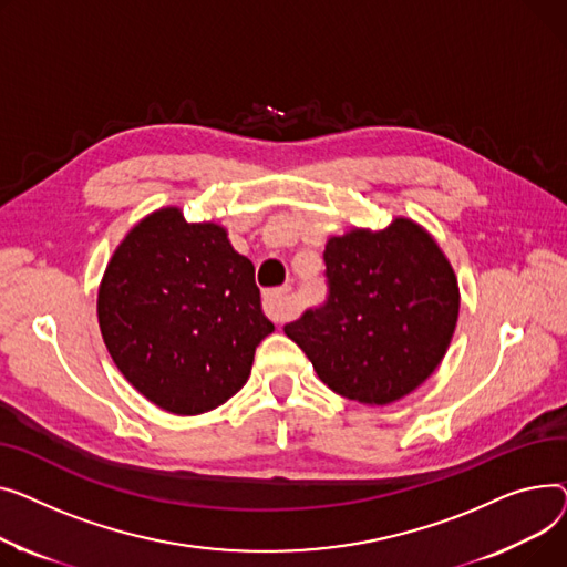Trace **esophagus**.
<instances>
[{
	"label": "esophagus",
	"mask_w": 567,
	"mask_h": 567,
	"mask_svg": "<svg viewBox=\"0 0 567 567\" xmlns=\"http://www.w3.org/2000/svg\"><path fill=\"white\" fill-rule=\"evenodd\" d=\"M262 309L275 322H286L292 318V302H290V288H279L265 292Z\"/></svg>",
	"instance_id": "34e87169"
}]
</instances>
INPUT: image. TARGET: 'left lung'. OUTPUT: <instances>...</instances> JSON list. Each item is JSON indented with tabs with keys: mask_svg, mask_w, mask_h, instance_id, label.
Here are the masks:
<instances>
[{
	"mask_svg": "<svg viewBox=\"0 0 567 567\" xmlns=\"http://www.w3.org/2000/svg\"><path fill=\"white\" fill-rule=\"evenodd\" d=\"M327 302L284 327L318 378L343 398L389 405L442 363L460 311L449 258L408 217L354 228L324 247Z\"/></svg>",
	"mask_w": 567,
	"mask_h": 567,
	"instance_id": "1",
	"label": "left lung"
}]
</instances>
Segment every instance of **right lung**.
Returning <instances> with one entry per match:
<instances>
[{
	"label": "right lung",
	"mask_w": 567,
	"mask_h": 567,
	"mask_svg": "<svg viewBox=\"0 0 567 567\" xmlns=\"http://www.w3.org/2000/svg\"><path fill=\"white\" fill-rule=\"evenodd\" d=\"M97 322L123 378L166 412L194 416L236 395L256 346L275 331L249 258L226 228L181 208L144 217L116 247L97 290Z\"/></svg>",
	"instance_id": "right-lung-1"
}]
</instances>
